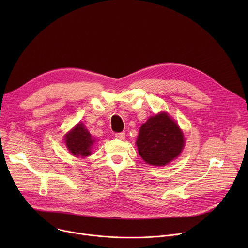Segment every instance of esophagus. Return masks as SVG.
<instances>
[{"mask_svg":"<svg viewBox=\"0 0 248 248\" xmlns=\"http://www.w3.org/2000/svg\"><path fill=\"white\" fill-rule=\"evenodd\" d=\"M115 136H116V138H118L120 140H124V137H125V133L124 132H118V133L115 134Z\"/></svg>","mask_w":248,"mask_h":248,"instance_id":"obj_1","label":"esophagus"}]
</instances>
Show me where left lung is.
I'll use <instances>...</instances> for the list:
<instances>
[{
    "instance_id": "1",
    "label": "left lung",
    "mask_w": 248,
    "mask_h": 248,
    "mask_svg": "<svg viewBox=\"0 0 248 248\" xmlns=\"http://www.w3.org/2000/svg\"><path fill=\"white\" fill-rule=\"evenodd\" d=\"M136 146L147 164L161 167L180 156L185 147V137L175 121L162 112L141 125Z\"/></svg>"
}]
</instances>
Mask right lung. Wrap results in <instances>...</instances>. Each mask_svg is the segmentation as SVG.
Returning <instances> with one entry per match:
<instances>
[{"label": "right lung", "instance_id": "right-lung-1", "mask_svg": "<svg viewBox=\"0 0 248 248\" xmlns=\"http://www.w3.org/2000/svg\"><path fill=\"white\" fill-rule=\"evenodd\" d=\"M94 139L82 123L78 124L72 130L64 135V142L67 150L76 157H87L91 155Z\"/></svg>", "mask_w": 248, "mask_h": 248}]
</instances>
